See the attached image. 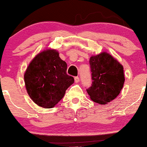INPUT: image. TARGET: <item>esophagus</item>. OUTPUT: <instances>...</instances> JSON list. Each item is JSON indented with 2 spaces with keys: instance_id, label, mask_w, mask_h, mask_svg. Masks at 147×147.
I'll return each mask as SVG.
<instances>
[{
  "instance_id": "obj_1",
  "label": "esophagus",
  "mask_w": 147,
  "mask_h": 147,
  "mask_svg": "<svg viewBox=\"0 0 147 147\" xmlns=\"http://www.w3.org/2000/svg\"><path fill=\"white\" fill-rule=\"evenodd\" d=\"M75 83H78L79 81V77H75Z\"/></svg>"
}]
</instances>
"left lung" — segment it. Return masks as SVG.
I'll return each instance as SVG.
<instances>
[{
  "mask_svg": "<svg viewBox=\"0 0 147 147\" xmlns=\"http://www.w3.org/2000/svg\"><path fill=\"white\" fill-rule=\"evenodd\" d=\"M92 84L86 89L94 102L106 104L121 92L125 82L123 67L108 53H102L90 59Z\"/></svg>",
  "mask_w": 147,
  "mask_h": 147,
  "instance_id": "8db88e82",
  "label": "left lung"
}]
</instances>
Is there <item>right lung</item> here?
<instances>
[{
	"mask_svg": "<svg viewBox=\"0 0 147 147\" xmlns=\"http://www.w3.org/2000/svg\"><path fill=\"white\" fill-rule=\"evenodd\" d=\"M67 63L55 50H48L33 59L24 74V83L29 96L35 103L44 107H54L74 83L66 73Z\"/></svg>",
	"mask_w": 147,
	"mask_h": 147,
	"instance_id": "obj_1",
	"label": "right lung"
}]
</instances>
